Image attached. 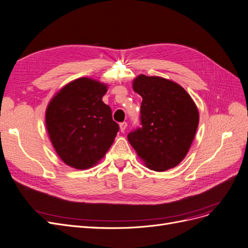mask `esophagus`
Here are the masks:
<instances>
[{
  "instance_id": "34e87169",
  "label": "esophagus",
  "mask_w": 248,
  "mask_h": 248,
  "mask_svg": "<svg viewBox=\"0 0 248 248\" xmlns=\"http://www.w3.org/2000/svg\"><path fill=\"white\" fill-rule=\"evenodd\" d=\"M126 128H127V123H126V122H121V123H120V130H121L122 132H124Z\"/></svg>"
}]
</instances>
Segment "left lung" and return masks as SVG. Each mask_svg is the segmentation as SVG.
<instances>
[{"instance_id":"obj_1","label":"left lung","mask_w":248,"mask_h":248,"mask_svg":"<svg viewBox=\"0 0 248 248\" xmlns=\"http://www.w3.org/2000/svg\"><path fill=\"white\" fill-rule=\"evenodd\" d=\"M142 97L141 127L127 139L146 166L165 171L177 166L190 150L199 124L192 97L175 82L140 75L132 84Z\"/></svg>"}]
</instances>
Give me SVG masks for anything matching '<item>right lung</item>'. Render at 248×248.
<instances>
[{
	"mask_svg": "<svg viewBox=\"0 0 248 248\" xmlns=\"http://www.w3.org/2000/svg\"><path fill=\"white\" fill-rule=\"evenodd\" d=\"M107 85L77 79L57 92L46 110V127L58 156L76 169H87L106 155L119 131L112 109L102 101Z\"/></svg>",
	"mask_w": 248,
	"mask_h": 248,
	"instance_id": "add662e5",
	"label": "right lung"
}]
</instances>
